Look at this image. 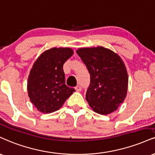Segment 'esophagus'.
I'll use <instances>...</instances> for the list:
<instances>
[{
    "label": "esophagus",
    "mask_w": 155,
    "mask_h": 155,
    "mask_svg": "<svg viewBox=\"0 0 155 155\" xmlns=\"http://www.w3.org/2000/svg\"><path fill=\"white\" fill-rule=\"evenodd\" d=\"M75 89H76V91H77V92H80V91L81 90V87L79 85L76 86V87H75Z\"/></svg>",
    "instance_id": "obj_1"
}]
</instances>
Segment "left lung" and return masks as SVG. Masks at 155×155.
I'll return each instance as SVG.
<instances>
[{"label": "left lung", "mask_w": 155, "mask_h": 155, "mask_svg": "<svg viewBox=\"0 0 155 155\" xmlns=\"http://www.w3.org/2000/svg\"><path fill=\"white\" fill-rule=\"evenodd\" d=\"M76 53L90 74L86 100L93 110L107 115L124 102L128 89L126 66L118 55L103 47L80 48Z\"/></svg>", "instance_id": "obj_1"}]
</instances>
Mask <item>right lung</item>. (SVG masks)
I'll use <instances>...</instances> for the list:
<instances>
[{"label": "right lung", "instance_id": "obj_1", "mask_svg": "<svg viewBox=\"0 0 155 155\" xmlns=\"http://www.w3.org/2000/svg\"><path fill=\"white\" fill-rule=\"evenodd\" d=\"M74 54L71 48H51L37 59L28 79L27 90L31 102L39 111L58 110L75 91L67 86L63 64Z\"/></svg>", "mask_w": 155, "mask_h": 155}]
</instances>
